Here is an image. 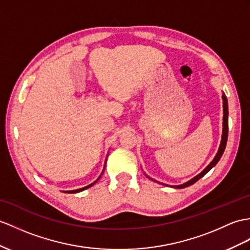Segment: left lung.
Wrapping results in <instances>:
<instances>
[{
  "instance_id": "8db88e82",
  "label": "left lung",
  "mask_w": 250,
  "mask_h": 250,
  "mask_svg": "<svg viewBox=\"0 0 250 250\" xmlns=\"http://www.w3.org/2000/svg\"><path fill=\"white\" fill-rule=\"evenodd\" d=\"M223 111H224V115H223V133H222V140H221V144H220V147H218V151L217 154L215 155L214 159H213L208 167H207L204 171L198 174L197 176H195V177L192 178L191 180H188L187 182H185L184 185H179V186H174L173 188H187L188 186H192L193 184H195V182L200 179L202 177H204V176L208 173L210 169L215 166V164L220 161L221 157L223 156L224 154V150L225 148H226V144H227V139H228V101H227V97L226 95H225V93H223Z\"/></svg>"
}]
</instances>
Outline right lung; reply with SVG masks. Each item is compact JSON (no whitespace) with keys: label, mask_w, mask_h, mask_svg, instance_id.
<instances>
[{"label":"right lung","mask_w":250,"mask_h":250,"mask_svg":"<svg viewBox=\"0 0 250 250\" xmlns=\"http://www.w3.org/2000/svg\"><path fill=\"white\" fill-rule=\"evenodd\" d=\"M106 161H107V159H106ZM105 167H106V162H105V166H104V169H105ZM103 173H104V171L102 172V174L100 175V177L97 178L94 182H92V184L91 185H89V186H87V187H83V188H77V190H73V191H65L64 193H78V192H82V191H83V190H86V188H90V187H92L95 182H97V180H99L101 177H102V175H103Z\"/></svg>","instance_id":"1"}]
</instances>
